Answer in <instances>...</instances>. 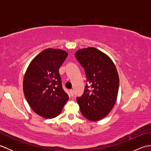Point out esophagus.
I'll return each mask as SVG.
<instances>
[{
	"label": "esophagus",
	"mask_w": 151,
	"mask_h": 151,
	"mask_svg": "<svg viewBox=\"0 0 151 151\" xmlns=\"http://www.w3.org/2000/svg\"><path fill=\"white\" fill-rule=\"evenodd\" d=\"M70 95H71L72 97H73V96H74V92H73V89H70Z\"/></svg>",
	"instance_id": "obj_1"
}]
</instances>
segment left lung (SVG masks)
<instances>
[{
	"instance_id": "8db88e82",
	"label": "left lung",
	"mask_w": 151,
	"mask_h": 151,
	"mask_svg": "<svg viewBox=\"0 0 151 151\" xmlns=\"http://www.w3.org/2000/svg\"><path fill=\"white\" fill-rule=\"evenodd\" d=\"M75 56L86 76L84 93L76 101L83 116L99 121L110 113L116 102L119 86L117 69L106 54L93 47L80 49Z\"/></svg>"
}]
</instances>
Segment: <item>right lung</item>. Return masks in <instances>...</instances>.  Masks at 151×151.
<instances>
[{
    "label": "right lung",
    "mask_w": 151,
    "mask_h": 151,
    "mask_svg": "<svg viewBox=\"0 0 151 151\" xmlns=\"http://www.w3.org/2000/svg\"><path fill=\"white\" fill-rule=\"evenodd\" d=\"M67 54L60 49L44 50L32 61L25 73V98L34 111L44 118L58 115L69 99L59 74Z\"/></svg>",
    "instance_id": "obj_1"
}]
</instances>
